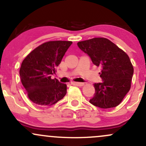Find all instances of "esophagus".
Listing matches in <instances>:
<instances>
[{
  "label": "esophagus",
  "mask_w": 146,
  "mask_h": 146,
  "mask_svg": "<svg viewBox=\"0 0 146 146\" xmlns=\"http://www.w3.org/2000/svg\"><path fill=\"white\" fill-rule=\"evenodd\" d=\"M72 84L74 85V86H83L84 85V83H81V82H72Z\"/></svg>",
  "instance_id": "1"
}]
</instances>
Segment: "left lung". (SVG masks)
<instances>
[{"mask_svg":"<svg viewBox=\"0 0 146 146\" xmlns=\"http://www.w3.org/2000/svg\"><path fill=\"white\" fill-rule=\"evenodd\" d=\"M78 46L101 68L103 82L93 84L95 93L89 102L101 108L117 106L131 87L134 68L127 53L105 38L79 42Z\"/></svg>","mask_w":146,"mask_h":146,"instance_id":"8db88e82","label":"left lung"}]
</instances>
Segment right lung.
Listing matches in <instances>:
<instances>
[{"label": "right lung", "instance_id": "obj_1", "mask_svg": "<svg viewBox=\"0 0 146 146\" xmlns=\"http://www.w3.org/2000/svg\"><path fill=\"white\" fill-rule=\"evenodd\" d=\"M71 41H48L33 49L23 60L20 68L21 82L31 102L51 106L66 94V84L51 79Z\"/></svg>", "mask_w": 146, "mask_h": 146}]
</instances>
